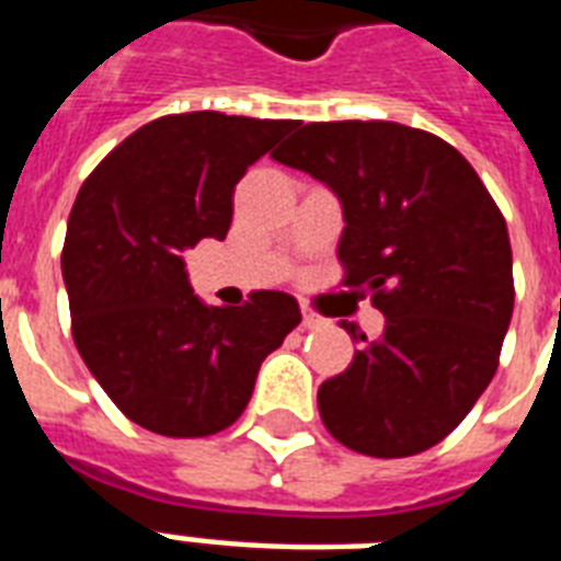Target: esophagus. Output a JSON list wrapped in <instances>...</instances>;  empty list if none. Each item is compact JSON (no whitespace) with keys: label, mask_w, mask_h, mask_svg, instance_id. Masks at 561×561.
Returning <instances> with one entry per match:
<instances>
[{"label":"esophagus","mask_w":561,"mask_h":561,"mask_svg":"<svg viewBox=\"0 0 561 561\" xmlns=\"http://www.w3.org/2000/svg\"><path fill=\"white\" fill-rule=\"evenodd\" d=\"M325 320L320 314H314L311 308H302V329H323Z\"/></svg>","instance_id":"34e87169"}]
</instances>
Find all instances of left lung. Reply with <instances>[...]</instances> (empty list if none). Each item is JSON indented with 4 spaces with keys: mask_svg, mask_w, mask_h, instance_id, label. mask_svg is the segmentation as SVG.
<instances>
[{
    "mask_svg": "<svg viewBox=\"0 0 561 561\" xmlns=\"http://www.w3.org/2000/svg\"><path fill=\"white\" fill-rule=\"evenodd\" d=\"M273 160L341 201L346 285L373 294L383 334L317 392L329 434L369 457H410L451 434L497 369L513 320L504 215L466 157L396 122H314Z\"/></svg>",
    "mask_w": 561,
    "mask_h": 561,
    "instance_id": "obj_1",
    "label": "left lung"
}]
</instances>
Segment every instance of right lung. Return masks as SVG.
<instances>
[{"instance_id":"right-lung-1","label":"right lung","mask_w":561,"mask_h":561,"mask_svg":"<svg viewBox=\"0 0 561 561\" xmlns=\"http://www.w3.org/2000/svg\"><path fill=\"white\" fill-rule=\"evenodd\" d=\"M294 127L211 110L162 116L78 192L60 259L75 346L116 408L153 434L232 425L262 360L302 320L282 290L203 306L183 262L201 238H227L236 183Z\"/></svg>"}]
</instances>
